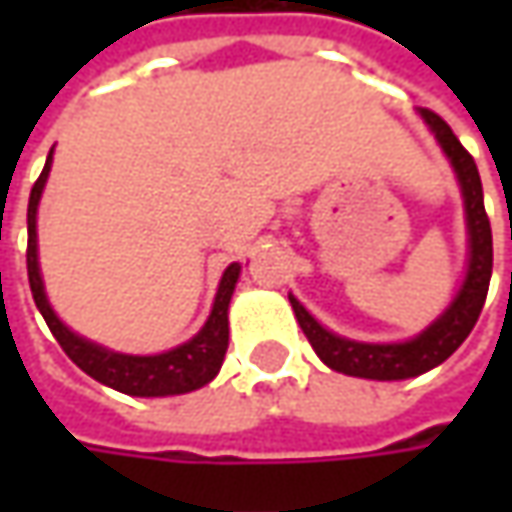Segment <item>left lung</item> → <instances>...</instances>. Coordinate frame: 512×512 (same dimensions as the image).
Segmentation results:
<instances>
[{"instance_id": "left-lung-1", "label": "left lung", "mask_w": 512, "mask_h": 512, "mask_svg": "<svg viewBox=\"0 0 512 512\" xmlns=\"http://www.w3.org/2000/svg\"><path fill=\"white\" fill-rule=\"evenodd\" d=\"M422 119L436 133L439 145L447 153L450 165L456 170V179L462 185L464 213H467V233H470V262H467V276L456 293V299L444 310L433 325L422 330L416 339L396 344H367L342 339L319 325L299 299L290 296L293 313L299 325L305 330L307 342L313 344L316 356L344 376H359V379H376V382H399V379H413L442 364L447 356L456 353V347L470 336L473 325L479 322L487 287H490V273H493V233H490V219L484 213V193L479 168L473 156L462 148L456 133L433 110H419Z\"/></svg>"}]
</instances>
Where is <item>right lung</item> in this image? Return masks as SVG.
Listing matches in <instances>:
<instances>
[{
	"label": "right lung",
	"mask_w": 512,
	"mask_h": 512,
	"mask_svg": "<svg viewBox=\"0 0 512 512\" xmlns=\"http://www.w3.org/2000/svg\"><path fill=\"white\" fill-rule=\"evenodd\" d=\"M50 159H53V148L48 153L45 170L39 173L36 185L30 187L28 202V282L33 302L39 307L42 319L48 322L50 333L56 336V342L62 344L70 362L82 367L96 382L108 384L119 393H128V396H179V393L199 390L202 384H207L219 373V367L225 362L227 336H230L227 307H230V296H233V287H236L242 267L236 262L227 267L222 273L216 302H213L205 327L190 342L179 344L168 353L128 356V353H113L102 344H93L82 336H76L70 327L59 322V316L48 305L42 273H39V253H36V210H39V199H42V190L48 182Z\"/></svg>",
	"instance_id": "obj_1"
}]
</instances>
